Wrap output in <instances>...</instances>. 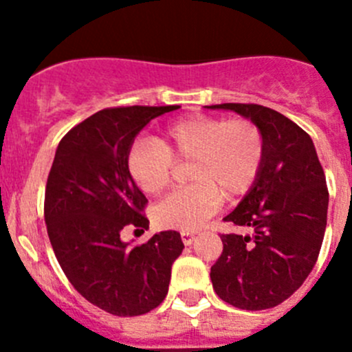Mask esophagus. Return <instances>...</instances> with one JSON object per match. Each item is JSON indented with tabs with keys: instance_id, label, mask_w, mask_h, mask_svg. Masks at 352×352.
Here are the masks:
<instances>
[{
	"instance_id": "obj_1",
	"label": "esophagus",
	"mask_w": 352,
	"mask_h": 352,
	"mask_svg": "<svg viewBox=\"0 0 352 352\" xmlns=\"http://www.w3.org/2000/svg\"><path fill=\"white\" fill-rule=\"evenodd\" d=\"M180 239H182L184 245H190L194 242V239H196V236H194V233H190V232H182L180 233Z\"/></svg>"
}]
</instances>
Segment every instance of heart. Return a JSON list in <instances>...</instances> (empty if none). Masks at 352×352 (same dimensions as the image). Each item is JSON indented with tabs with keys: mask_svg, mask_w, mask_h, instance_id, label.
<instances>
[{
	"mask_svg": "<svg viewBox=\"0 0 352 352\" xmlns=\"http://www.w3.org/2000/svg\"><path fill=\"white\" fill-rule=\"evenodd\" d=\"M186 162L192 184L153 208L162 228L192 232L218 211L221 196L235 199L248 192L264 162V136L248 119L192 116L166 126L156 140H136L126 156L129 177L150 196L165 189L175 163Z\"/></svg>",
	"mask_w": 352,
	"mask_h": 352,
	"instance_id": "heart-1",
	"label": "heart"
}]
</instances>
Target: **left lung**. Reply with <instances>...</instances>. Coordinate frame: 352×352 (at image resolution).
Listing matches in <instances>:
<instances>
[{
    "label": "left lung",
    "mask_w": 352,
    "mask_h": 352,
    "mask_svg": "<svg viewBox=\"0 0 352 352\" xmlns=\"http://www.w3.org/2000/svg\"><path fill=\"white\" fill-rule=\"evenodd\" d=\"M257 124L264 162L252 189L225 221L252 235H221L211 267L216 294L242 310H265L287 300L314 269L327 226L329 190L311 138L276 110L221 104Z\"/></svg>",
    "instance_id": "1"
}]
</instances>
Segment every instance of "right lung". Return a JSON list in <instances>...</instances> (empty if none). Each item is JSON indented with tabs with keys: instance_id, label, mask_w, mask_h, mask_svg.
<instances>
[{
	"instance_id": "add662e5",
	"label": "right lung",
	"mask_w": 352,
	"mask_h": 352,
	"mask_svg": "<svg viewBox=\"0 0 352 352\" xmlns=\"http://www.w3.org/2000/svg\"><path fill=\"white\" fill-rule=\"evenodd\" d=\"M175 109L133 105L94 113L63 138L47 177L44 218L56 258L81 296L117 317L158 307L184 250L172 230L136 247L120 239L126 226H150L143 214L148 199L127 173V151L151 119Z\"/></svg>"
}]
</instances>
